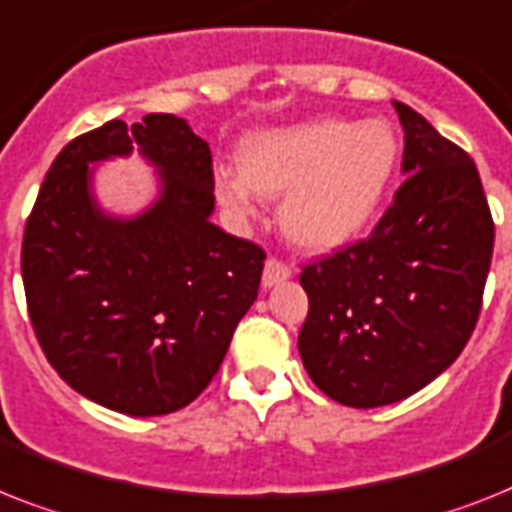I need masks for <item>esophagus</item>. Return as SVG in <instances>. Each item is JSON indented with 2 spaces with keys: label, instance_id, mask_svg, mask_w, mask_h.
Wrapping results in <instances>:
<instances>
[{
  "label": "esophagus",
  "instance_id": "1",
  "mask_svg": "<svg viewBox=\"0 0 512 512\" xmlns=\"http://www.w3.org/2000/svg\"><path fill=\"white\" fill-rule=\"evenodd\" d=\"M289 276H292V268H289L284 260L270 257L268 263H265V270H263V286L265 289H270V286L281 284V281H286Z\"/></svg>",
  "mask_w": 512,
  "mask_h": 512
}]
</instances>
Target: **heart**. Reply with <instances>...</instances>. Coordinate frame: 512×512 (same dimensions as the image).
Wrapping results in <instances>:
<instances>
[{
    "mask_svg": "<svg viewBox=\"0 0 512 512\" xmlns=\"http://www.w3.org/2000/svg\"><path fill=\"white\" fill-rule=\"evenodd\" d=\"M397 168L400 139L386 120H307L244 141L242 176L218 173L215 194L236 213L252 210V191L284 197V234L299 247L328 252L371 226Z\"/></svg>",
    "mask_w": 512,
    "mask_h": 512,
    "instance_id": "b5f03b06",
    "label": "heart"
}]
</instances>
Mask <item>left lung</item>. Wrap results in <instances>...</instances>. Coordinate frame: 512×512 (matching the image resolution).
Here are the masks:
<instances>
[{
    "label": "left lung",
    "instance_id": "obj_1",
    "mask_svg": "<svg viewBox=\"0 0 512 512\" xmlns=\"http://www.w3.org/2000/svg\"><path fill=\"white\" fill-rule=\"evenodd\" d=\"M405 184L368 239L307 263L299 355L313 384L350 407L400 402L447 371L471 339L492 263L494 220L471 155L413 107Z\"/></svg>",
    "mask_w": 512,
    "mask_h": 512
}]
</instances>
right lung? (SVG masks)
<instances>
[{
	"mask_svg": "<svg viewBox=\"0 0 512 512\" xmlns=\"http://www.w3.org/2000/svg\"><path fill=\"white\" fill-rule=\"evenodd\" d=\"M140 149L161 199L118 221L98 210L89 161ZM213 155L184 118L110 120L54 157L28 215L20 270L49 365L78 394L149 418L181 410L213 381L257 299L263 247L210 223Z\"/></svg>",
	"mask_w": 512,
	"mask_h": 512,
	"instance_id": "1",
	"label": "right lung"
}]
</instances>
